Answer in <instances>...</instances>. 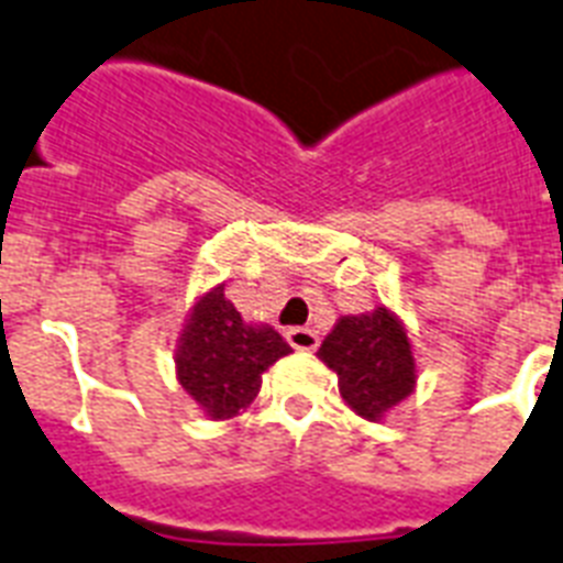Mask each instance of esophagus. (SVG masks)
Listing matches in <instances>:
<instances>
[{"label": "esophagus", "mask_w": 563, "mask_h": 563, "mask_svg": "<svg viewBox=\"0 0 563 563\" xmlns=\"http://www.w3.org/2000/svg\"><path fill=\"white\" fill-rule=\"evenodd\" d=\"M287 343L294 345L296 352H313L319 345L317 331H310V328H287Z\"/></svg>", "instance_id": "esophagus-1"}]
</instances>
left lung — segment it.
<instances>
[{"label": "left lung", "instance_id": "obj_1", "mask_svg": "<svg viewBox=\"0 0 563 563\" xmlns=\"http://www.w3.org/2000/svg\"><path fill=\"white\" fill-rule=\"evenodd\" d=\"M319 357L336 372L345 404L368 421H377L416 386L407 331L386 308L340 319Z\"/></svg>", "mask_w": 563, "mask_h": 563}]
</instances>
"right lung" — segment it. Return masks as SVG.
Returning a JSON list of instances; mask_svg holds the SVG:
<instances>
[{
    "label": "right lung",
    "instance_id": "obj_1",
    "mask_svg": "<svg viewBox=\"0 0 563 563\" xmlns=\"http://www.w3.org/2000/svg\"><path fill=\"white\" fill-rule=\"evenodd\" d=\"M290 345L269 325H246L235 305L214 287L195 305L179 336V384L211 418H232L250 407L261 389V375Z\"/></svg>",
    "mask_w": 563,
    "mask_h": 563
}]
</instances>
